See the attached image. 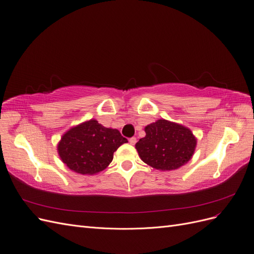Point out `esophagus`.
<instances>
[{"mask_svg": "<svg viewBox=\"0 0 254 254\" xmlns=\"http://www.w3.org/2000/svg\"><path fill=\"white\" fill-rule=\"evenodd\" d=\"M129 143L131 144V145H134V144L136 143V139H135V137H134V136H133V137H130V139H129Z\"/></svg>", "mask_w": 254, "mask_h": 254, "instance_id": "esophagus-1", "label": "esophagus"}]
</instances>
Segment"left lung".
Returning <instances> with one entry per match:
<instances>
[{
    "mask_svg": "<svg viewBox=\"0 0 254 254\" xmlns=\"http://www.w3.org/2000/svg\"><path fill=\"white\" fill-rule=\"evenodd\" d=\"M145 132L135 148L143 162L156 170H177L194 155L197 140L188 127L162 119L146 126Z\"/></svg>",
    "mask_w": 254,
    "mask_h": 254,
    "instance_id": "1",
    "label": "left lung"
}]
</instances>
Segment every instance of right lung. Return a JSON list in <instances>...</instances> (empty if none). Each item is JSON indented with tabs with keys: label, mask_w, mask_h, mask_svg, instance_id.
I'll return each instance as SVG.
<instances>
[{
	"label": "right lung",
	"mask_w": 254,
	"mask_h": 254,
	"mask_svg": "<svg viewBox=\"0 0 254 254\" xmlns=\"http://www.w3.org/2000/svg\"><path fill=\"white\" fill-rule=\"evenodd\" d=\"M127 142L118 129L106 128L96 120H90L68 129L57 150L71 171L94 175L104 171L112 162L113 152Z\"/></svg>",
	"instance_id": "add662e5"
}]
</instances>
